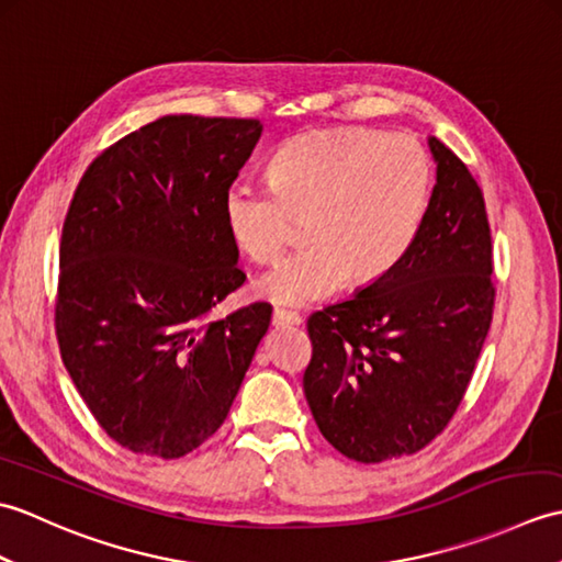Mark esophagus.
Returning a JSON list of instances; mask_svg holds the SVG:
<instances>
[{
  "instance_id": "esophagus-1",
  "label": "esophagus",
  "mask_w": 562,
  "mask_h": 562,
  "mask_svg": "<svg viewBox=\"0 0 562 562\" xmlns=\"http://www.w3.org/2000/svg\"><path fill=\"white\" fill-rule=\"evenodd\" d=\"M272 324L274 326H300L302 316L296 312H288V308H274L272 312Z\"/></svg>"
}]
</instances>
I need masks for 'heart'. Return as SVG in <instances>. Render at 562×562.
Segmentation results:
<instances>
[{
	"label": "heart",
	"mask_w": 562,
	"mask_h": 562,
	"mask_svg": "<svg viewBox=\"0 0 562 562\" xmlns=\"http://www.w3.org/2000/svg\"><path fill=\"white\" fill-rule=\"evenodd\" d=\"M429 157L411 135L330 127L296 135L272 154L270 186L234 183L224 193V224L254 262L284 254L296 222L308 244L256 282L280 304H316L350 278L369 284L408 254L429 195Z\"/></svg>",
	"instance_id": "1"
}]
</instances>
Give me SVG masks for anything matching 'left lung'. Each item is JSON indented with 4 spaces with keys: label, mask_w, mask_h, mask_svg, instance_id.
Instances as JSON below:
<instances>
[{
    "label": "left lung",
    "mask_w": 562,
    "mask_h": 562,
    "mask_svg": "<svg viewBox=\"0 0 562 562\" xmlns=\"http://www.w3.org/2000/svg\"><path fill=\"white\" fill-rule=\"evenodd\" d=\"M437 186L408 254L352 300L308 318L304 393L333 447L360 463L425 449L457 413L493 321L483 190L429 137Z\"/></svg>",
    "instance_id": "8db88e82"
}]
</instances>
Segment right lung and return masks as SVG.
Instances as JSON below:
<instances>
[{
  "label": "right lung",
  "mask_w": 562,
  "mask_h": 562,
  "mask_svg": "<svg viewBox=\"0 0 562 562\" xmlns=\"http://www.w3.org/2000/svg\"><path fill=\"white\" fill-rule=\"evenodd\" d=\"M260 133L256 117L164 115L103 149L69 202L59 355L93 420L142 457L217 432L270 326L268 302L207 318L246 282L224 193Z\"/></svg>",
  "instance_id": "add662e5"
}]
</instances>
